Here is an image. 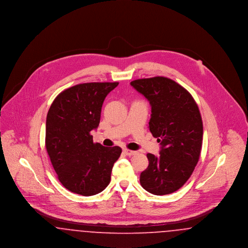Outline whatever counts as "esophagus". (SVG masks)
Returning <instances> with one entry per match:
<instances>
[{
  "instance_id": "obj_1",
  "label": "esophagus",
  "mask_w": 248,
  "mask_h": 248,
  "mask_svg": "<svg viewBox=\"0 0 248 248\" xmlns=\"http://www.w3.org/2000/svg\"><path fill=\"white\" fill-rule=\"evenodd\" d=\"M123 152H124V154L127 155V156H132V155H135V154H137V152L131 151V150H128V149H124Z\"/></svg>"
}]
</instances>
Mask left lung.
I'll use <instances>...</instances> for the list:
<instances>
[{
	"mask_svg": "<svg viewBox=\"0 0 248 248\" xmlns=\"http://www.w3.org/2000/svg\"><path fill=\"white\" fill-rule=\"evenodd\" d=\"M130 84L152 107L149 128L161 144L160 155L148 154L149 165L140 174V184L155 195L180 189L191 176L200 157L202 122L189 92L166 77L139 79Z\"/></svg>",
	"mask_w": 248,
	"mask_h": 248,
	"instance_id": "left-lung-1",
	"label": "left lung"
}]
</instances>
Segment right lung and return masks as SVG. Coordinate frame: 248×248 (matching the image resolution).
Instances as JSON below:
<instances>
[{"instance_id": "1", "label": "right lung", "mask_w": 248, "mask_h": 248, "mask_svg": "<svg viewBox=\"0 0 248 248\" xmlns=\"http://www.w3.org/2000/svg\"><path fill=\"white\" fill-rule=\"evenodd\" d=\"M119 83H80L55 98L48 110L46 147L61 184L71 192L91 196L106 189L122 149L93 142L101 108Z\"/></svg>"}]
</instances>
